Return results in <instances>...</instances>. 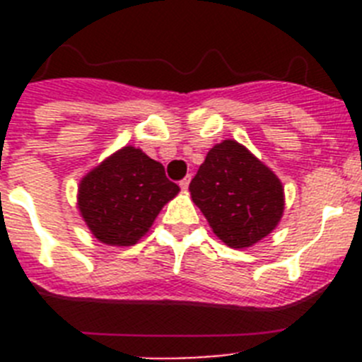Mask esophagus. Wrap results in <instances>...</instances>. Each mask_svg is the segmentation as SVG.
<instances>
[{
  "label": "esophagus",
  "mask_w": 362,
  "mask_h": 362,
  "mask_svg": "<svg viewBox=\"0 0 362 362\" xmlns=\"http://www.w3.org/2000/svg\"><path fill=\"white\" fill-rule=\"evenodd\" d=\"M188 185H190V175H187V177L181 179V181H179V187L183 188V190H187Z\"/></svg>",
  "instance_id": "esophagus-1"
}]
</instances>
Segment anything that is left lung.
Returning <instances> with one entry per match:
<instances>
[{"mask_svg": "<svg viewBox=\"0 0 362 362\" xmlns=\"http://www.w3.org/2000/svg\"><path fill=\"white\" fill-rule=\"evenodd\" d=\"M188 190L214 233L230 248L255 245L283 217L279 177L232 139L210 148Z\"/></svg>", "mask_w": 362, "mask_h": 362, "instance_id": "8db88e82", "label": "left lung"}]
</instances>
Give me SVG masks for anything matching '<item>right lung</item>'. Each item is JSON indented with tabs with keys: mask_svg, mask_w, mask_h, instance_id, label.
<instances>
[{
	"mask_svg": "<svg viewBox=\"0 0 362 362\" xmlns=\"http://www.w3.org/2000/svg\"><path fill=\"white\" fill-rule=\"evenodd\" d=\"M179 194L161 163L136 146H123L81 179L78 209L98 241L130 246L150 230Z\"/></svg>",
	"mask_w": 362,
	"mask_h": 362,
	"instance_id": "right-lung-1",
	"label": "right lung"
}]
</instances>
